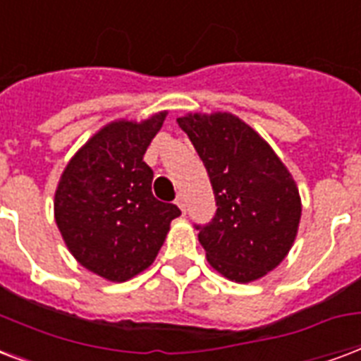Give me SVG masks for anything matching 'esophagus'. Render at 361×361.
I'll use <instances>...</instances> for the list:
<instances>
[{
  "mask_svg": "<svg viewBox=\"0 0 361 361\" xmlns=\"http://www.w3.org/2000/svg\"><path fill=\"white\" fill-rule=\"evenodd\" d=\"M176 204H178V208H180L183 214H185V195H183V192H180V195H178V199H176Z\"/></svg>",
  "mask_w": 361,
  "mask_h": 361,
  "instance_id": "1",
  "label": "esophagus"
}]
</instances>
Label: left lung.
Wrapping results in <instances>:
<instances>
[{"label": "left lung", "mask_w": 361, "mask_h": 361, "mask_svg": "<svg viewBox=\"0 0 361 361\" xmlns=\"http://www.w3.org/2000/svg\"><path fill=\"white\" fill-rule=\"evenodd\" d=\"M210 176L216 216L197 225L206 259L233 282H254L284 261L301 219L290 170L250 125L233 114L178 119Z\"/></svg>", "instance_id": "8db88e82"}]
</instances>
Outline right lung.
<instances>
[{"label": "right lung", "instance_id": "add662e5", "mask_svg": "<svg viewBox=\"0 0 361 361\" xmlns=\"http://www.w3.org/2000/svg\"><path fill=\"white\" fill-rule=\"evenodd\" d=\"M166 111L149 119L114 121L96 132L60 176L54 219L71 255L111 282H125L155 261L180 208L151 192L144 162Z\"/></svg>", "mask_w": 361, "mask_h": 361}]
</instances>
